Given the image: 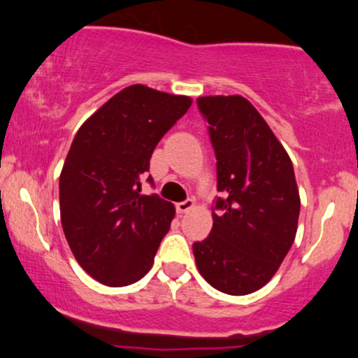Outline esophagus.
Returning a JSON list of instances; mask_svg holds the SVG:
<instances>
[{
  "instance_id": "obj_1",
  "label": "esophagus",
  "mask_w": 358,
  "mask_h": 358,
  "mask_svg": "<svg viewBox=\"0 0 358 358\" xmlns=\"http://www.w3.org/2000/svg\"><path fill=\"white\" fill-rule=\"evenodd\" d=\"M192 207H194V201L186 199V201L178 202V204H176V210H178V214H184V213H187V210H191Z\"/></svg>"
}]
</instances>
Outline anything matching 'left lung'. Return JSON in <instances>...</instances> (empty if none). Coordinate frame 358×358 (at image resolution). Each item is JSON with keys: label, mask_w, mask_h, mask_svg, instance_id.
<instances>
[{"label": "left lung", "mask_w": 358, "mask_h": 358, "mask_svg": "<svg viewBox=\"0 0 358 358\" xmlns=\"http://www.w3.org/2000/svg\"><path fill=\"white\" fill-rule=\"evenodd\" d=\"M197 108L215 152L213 231L192 250L201 275L229 295L272 279L294 244L301 197L284 145L242 96H206Z\"/></svg>", "instance_id": "left-lung-1"}]
</instances>
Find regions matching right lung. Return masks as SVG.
Here are the masks:
<instances>
[{
    "label": "right lung",
    "mask_w": 358,
    "mask_h": 358,
    "mask_svg": "<svg viewBox=\"0 0 358 358\" xmlns=\"http://www.w3.org/2000/svg\"><path fill=\"white\" fill-rule=\"evenodd\" d=\"M191 104L187 96L134 85L74 136L59 176L61 224L78 264L101 284L124 287L151 271L176 209L157 194H141V184L154 148Z\"/></svg>",
    "instance_id": "add662e5"
}]
</instances>
